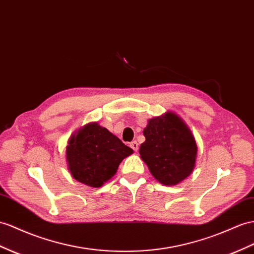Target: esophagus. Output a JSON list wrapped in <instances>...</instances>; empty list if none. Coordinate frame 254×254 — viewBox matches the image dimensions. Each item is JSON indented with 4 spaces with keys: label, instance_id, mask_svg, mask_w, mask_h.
I'll use <instances>...</instances> for the list:
<instances>
[{
    "label": "esophagus",
    "instance_id": "esophagus-1",
    "mask_svg": "<svg viewBox=\"0 0 254 254\" xmlns=\"http://www.w3.org/2000/svg\"><path fill=\"white\" fill-rule=\"evenodd\" d=\"M129 147H131L135 152H137V150H138V144H137V141H136V140L132 141L131 144H129Z\"/></svg>",
    "mask_w": 254,
    "mask_h": 254
}]
</instances>
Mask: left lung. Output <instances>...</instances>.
Masks as SVG:
<instances>
[{"label":"left lung","mask_w":254,"mask_h":254,"mask_svg":"<svg viewBox=\"0 0 254 254\" xmlns=\"http://www.w3.org/2000/svg\"><path fill=\"white\" fill-rule=\"evenodd\" d=\"M141 160L152 176L165 186H175L190 176L196 161L197 146L190 128L176 114L167 112L148 121Z\"/></svg>","instance_id":"left-lung-1"}]
</instances>
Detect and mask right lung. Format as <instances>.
Returning <instances> with one entry per match:
<instances>
[{"mask_svg": "<svg viewBox=\"0 0 254 254\" xmlns=\"http://www.w3.org/2000/svg\"><path fill=\"white\" fill-rule=\"evenodd\" d=\"M132 153V149L107 128L92 122L70 136L66 161L77 181L100 188L117 173L122 160Z\"/></svg>", "mask_w": 254, "mask_h": 254, "instance_id": "add662e5", "label": "right lung"}]
</instances>
